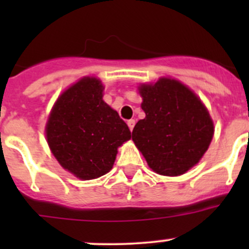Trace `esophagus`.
Returning a JSON list of instances; mask_svg holds the SVG:
<instances>
[{"label":"esophagus","mask_w":249,"mask_h":249,"mask_svg":"<svg viewBox=\"0 0 249 249\" xmlns=\"http://www.w3.org/2000/svg\"><path fill=\"white\" fill-rule=\"evenodd\" d=\"M135 124H136V122H135V119H130V120H127V125H129L130 131H132V130H134Z\"/></svg>","instance_id":"esophagus-1"}]
</instances>
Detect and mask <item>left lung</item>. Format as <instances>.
<instances>
[{
  "instance_id": "left-lung-1",
  "label": "left lung",
  "mask_w": 249,
  "mask_h": 249,
  "mask_svg": "<svg viewBox=\"0 0 249 249\" xmlns=\"http://www.w3.org/2000/svg\"><path fill=\"white\" fill-rule=\"evenodd\" d=\"M145 118L132 130V141L154 172L179 176L199 162L213 137V123L199 97L175 79L142 85Z\"/></svg>"
}]
</instances>
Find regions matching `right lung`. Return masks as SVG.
<instances>
[{
	"label": "right lung",
	"mask_w": 249,
	"mask_h": 249,
	"mask_svg": "<svg viewBox=\"0 0 249 249\" xmlns=\"http://www.w3.org/2000/svg\"><path fill=\"white\" fill-rule=\"evenodd\" d=\"M101 82L83 78L57 99L47 124V140L62 167L94 179L113 167L117 148L131 139L126 123L102 100Z\"/></svg>",
	"instance_id": "obj_1"
}]
</instances>
